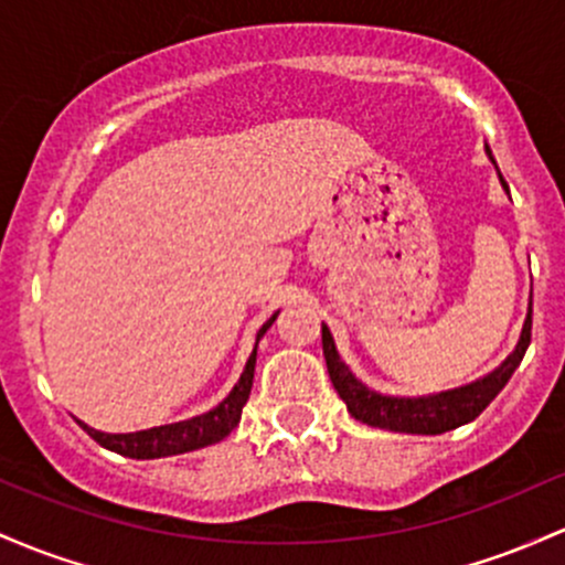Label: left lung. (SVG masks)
<instances>
[{
	"label": "left lung",
	"mask_w": 565,
	"mask_h": 565,
	"mask_svg": "<svg viewBox=\"0 0 565 565\" xmlns=\"http://www.w3.org/2000/svg\"><path fill=\"white\" fill-rule=\"evenodd\" d=\"M501 184L507 188L504 179H501ZM529 343H531V308H529V316H525V324H523V332H520L518 345H514V351L504 359V364L495 367L491 375H486L482 381L469 383V386L454 388V392L413 396V399L407 396L405 399V396H383L373 392V388L364 386V383L351 373L349 364L340 359L338 349H334L330 327L321 324V345H324L327 373H330L334 392H338L340 399L345 402L349 413L356 420H362V424L375 426V429H388V431H402V434H443V431L458 429V426L469 424V420H475L477 415L486 411V407L495 399V394L507 386V381H510L514 370H518V364L523 362Z\"/></svg>",
	"instance_id": "8db88e82"
}]
</instances>
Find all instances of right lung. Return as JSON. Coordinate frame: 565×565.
I'll return each mask as SVG.
<instances>
[{
    "mask_svg": "<svg viewBox=\"0 0 565 565\" xmlns=\"http://www.w3.org/2000/svg\"><path fill=\"white\" fill-rule=\"evenodd\" d=\"M278 313H273L257 332V343L268 327L276 321ZM254 364H257V345H254L249 362H246L244 373H241L238 383L233 386V392L214 407V411L195 415L190 420H179V424H166V426H154V429H145V431H131V434H107V431H96L90 429L88 424L77 420L85 431L96 439L102 448L111 450V454H120L128 458H163V456H179V454H190V450L206 448V445L220 443L231 434L241 420V411H244L246 399H249L252 392V381H254Z\"/></svg>",
    "mask_w": 565,
    "mask_h": 565,
    "instance_id": "obj_1",
    "label": "right lung"
}]
</instances>
